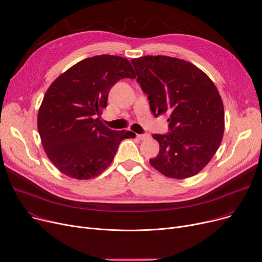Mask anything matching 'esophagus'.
I'll list each match as a JSON object with an SVG mask.
<instances>
[{
  "instance_id": "esophagus-1",
  "label": "esophagus",
  "mask_w": 262,
  "mask_h": 262,
  "mask_svg": "<svg viewBox=\"0 0 262 262\" xmlns=\"http://www.w3.org/2000/svg\"><path fill=\"white\" fill-rule=\"evenodd\" d=\"M149 134L148 133H145V134H138L137 135V138L138 140H141V141H145V140H147V138H149Z\"/></svg>"
}]
</instances>
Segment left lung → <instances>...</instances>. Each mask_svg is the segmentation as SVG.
Segmentation results:
<instances>
[{"instance_id":"left-lung-1","label":"left lung","mask_w":262,"mask_h":262,"mask_svg":"<svg viewBox=\"0 0 262 262\" xmlns=\"http://www.w3.org/2000/svg\"><path fill=\"white\" fill-rule=\"evenodd\" d=\"M131 62L152 114L169 115V132L152 135L160 152L150 164L169 178L195 176L222 142L224 107L216 85L204 72L182 59L145 56Z\"/></svg>"}]
</instances>
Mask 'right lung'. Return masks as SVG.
<instances>
[{
  "instance_id": "right-lung-1",
  "label": "right lung",
  "mask_w": 262,
  "mask_h": 262,
  "mask_svg": "<svg viewBox=\"0 0 262 262\" xmlns=\"http://www.w3.org/2000/svg\"><path fill=\"white\" fill-rule=\"evenodd\" d=\"M122 78H135L129 61L100 55L79 61L46 91L38 131L46 156L63 174L78 180L97 177L112 163L120 142L132 136L99 119L111 88Z\"/></svg>"
}]
</instances>
